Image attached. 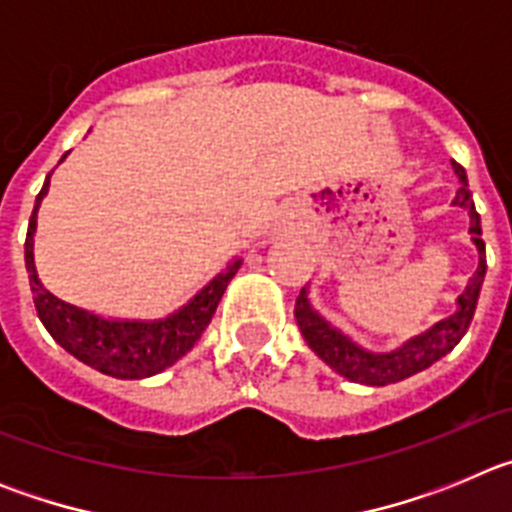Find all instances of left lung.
<instances>
[{
    "label": "left lung",
    "mask_w": 512,
    "mask_h": 512,
    "mask_svg": "<svg viewBox=\"0 0 512 512\" xmlns=\"http://www.w3.org/2000/svg\"><path fill=\"white\" fill-rule=\"evenodd\" d=\"M451 169L459 176V189H456V197L451 205L467 210L469 215V235H472V243L477 246L479 264L474 277L469 279L464 292L456 297V310L451 312L449 318L438 320L436 325H431L428 330L418 333V336L408 338L402 346L392 348V351H369L361 343H356L354 338L346 336L343 330H338L336 325L325 320L310 302V284L300 289V297L295 302V318L300 325L302 338L307 341V346L325 361V364L338 372L341 377L351 379L356 384H369V387H384V384H395L402 379L413 377V374L423 372L431 364H436L441 356H446L456 343L464 338V333L469 330V323L474 318V310H477L479 289L485 282V241H482V225H479V215L474 210L472 192H469L467 171L464 166H459L456 161H451Z\"/></svg>",
    "instance_id": "obj_1"
}]
</instances>
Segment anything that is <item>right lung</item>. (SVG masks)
Masks as SVG:
<instances>
[{
    "instance_id": "1",
    "label": "right lung",
    "mask_w": 512,
    "mask_h": 512,
    "mask_svg": "<svg viewBox=\"0 0 512 512\" xmlns=\"http://www.w3.org/2000/svg\"><path fill=\"white\" fill-rule=\"evenodd\" d=\"M69 153H63V158ZM61 158V161H63ZM58 161V164H61ZM51 187V174L45 179L43 189L35 197V210L30 215L25 241V269L33 289V302L38 310L40 323L51 333L53 341L66 348L81 364L92 366L97 372L115 379H146L164 372L171 364L182 359L194 343L200 341L205 328L210 325L223 297L225 287L241 269L243 259L235 256L220 269L205 287L179 310L158 320H120L104 318L97 312L63 302L45 289L35 269V228H38V210L43 197Z\"/></svg>"
}]
</instances>
